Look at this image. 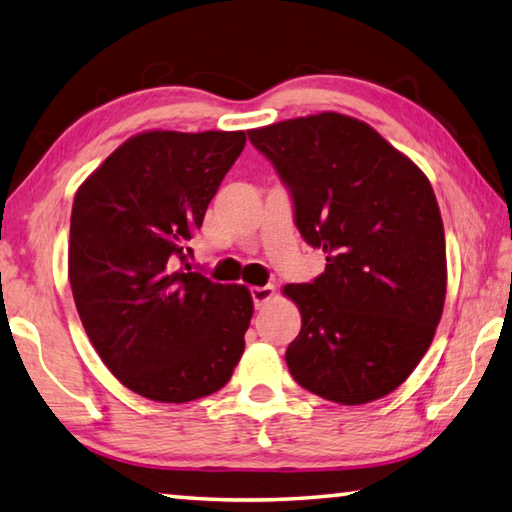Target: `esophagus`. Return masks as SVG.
I'll return each mask as SVG.
<instances>
[{"label": "esophagus", "mask_w": 512, "mask_h": 512, "mask_svg": "<svg viewBox=\"0 0 512 512\" xmlns=\"http://www.w3.org/2000/svg\"><path fill=\"white\" fill-rule=\"evenodd\" d=\"M276 294L274 285H263V287H252V298H254V307L256 310H260L267 301H272Z\"/></svg>", "instance_id": "esophagus-1"}]
</instances>
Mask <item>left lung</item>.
<instances>
[{
    "label": "left lung",
    "instance_id": "left-lung-1",
    "mask_svg": "<svg viewBox=\"0 0 512 512\" xmlns=\"http://www.w3.org/2000/svg\"><path fill=\"white\" fill-rule=\"evenodd\" d=\"M292 191L296 227L325 252L314 283L285 285L301 332L285 352L294 381L363 406L408 379L446 301V236L435 191L379 131L323 111L247 131Z\"/></svg>",
    "mask_w": 512,
    "mask_h": 512
}]
</instances>
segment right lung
Here are the masks:
<instances>
[{"label": "right lung", "mask_w": 512, "mask_h": 512, "mask_svg": "<svg viewBox=\"0 0 512 512\" xmlns=\"http://www.w3.org/2000/svg\"><path fill=\"white\" fill-rule=\"evenodd\" d=\"M245 142V131H142L75 194L77 314L106 368L144 399L214 394L243 356L252 294L191 272L185 252Z\"/></svg>", "instance_id": "obj_1"}]
</instances>
